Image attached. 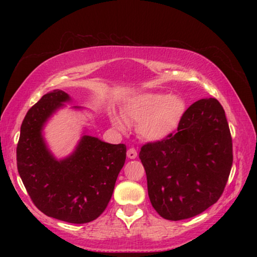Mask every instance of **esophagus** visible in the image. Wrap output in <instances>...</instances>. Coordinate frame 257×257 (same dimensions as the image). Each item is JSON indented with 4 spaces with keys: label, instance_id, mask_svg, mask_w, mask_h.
I'll return each mask as SVG.
<instances>
[{
    "label": "esophagus",
    "instance_id": "esophagus-1",
    "mask_svg": "<svg viewBox=\"0 0 257 257\" xmlns=\"http://www.w3.org/2000/svg\"><path fill=\"white\" fill-rule=\"evenodd\" d=\"M127 156L129 159H136L137 158V152L135 149H129L127 151Z\"/></svg>",
    "mask_w": 257,
    "mask_h": 257
}]
</instances>
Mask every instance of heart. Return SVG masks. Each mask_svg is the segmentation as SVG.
<instances>
[{
    "label": "heart",
    "instance_id": "heart-1",
    "mask_svg": "<svg viewBox=\"0 0 257 257\" xmlns=\"http://www.w3.org/2000/svg\"><path fill=\"white\" fill-rule=\"evenodd\" d=\"M186 101L179 95L145 93L130 101L123 110L124 119L138 123L137 132L143 139L159 142L176 132L186 114ZM121 130L127 128L123 120L116 119Z\"/></svg>",
    "mask_w": 257,
    "mask_h": 257
}]
</instances>
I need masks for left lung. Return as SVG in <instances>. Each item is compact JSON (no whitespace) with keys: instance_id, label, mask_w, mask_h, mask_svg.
I'll list each match as a JSON object with an SVG mask.
<instances>
[{"instance_id":"1","label":"left lung","mask_w":257,"mask_h":257,"mask_svg":"<svg viewBox=\"0 0 257 257\" xmlns=\"http://www.w3.org/2000/svg\"><path fill=\"white\" fill-rule=\"evenodd\" d=\"M152 206L163 219L201 214L222 195L232 167V138L222 105L203 98L187 108L175 133L142 146Z\"/></svg>"}]
</instances>
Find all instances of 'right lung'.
Returning <instances> with one entry per match:
<instances>
[{
  "mask_svg": "<svg viewBox=\"0 0 257 257\" xmlns=\"http://www.w3.org/2000/svg\"><path fill=\"white\" fill-rule=\"evenodd\" d=\"M69 99L66 92L55 89L29 108L17 145V167L38 210L54 219L80 224L97 219L106 208L127 149L124 144H108L85 135L75 153L56 161L41 132L47 118Z\"/></svg>",
  "mask_w": 257,
  "mask_h": 257,
  "instance_id": "obj_1",
  "label": "right lung"
}]
</instances>
